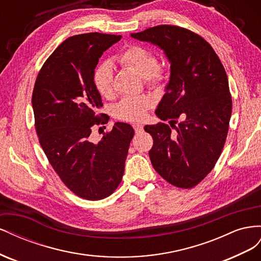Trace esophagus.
I'll use <instances>...</instances> for the list:
<instances>
[{
    "mask_svg": "<svg viewBox=\"0 0 261 261\" xmlns=\"http://www.w3.org/2000/svg\"><path fill=\"white\" fill-rule=\"evenodd\" d=\"M133 127H134V129H135L136 133H141L144 130V126L141 124H138V123L133 124Z\"/></svg>",
    "mask_w": 261,
    "mask_h": 261,
    "instance_id": "34e87169",
    "label": "esophagus"
}]
</instances>
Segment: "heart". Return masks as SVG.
<instances>
[{
	"instance_id": "obj_1",
	"label": "heart",
	"mask_w": 261,
	"mask_h": 261,
	"mask_svg": "<svg viewBox=\"0 0 261 261\" xmlns=\"http://www.w3.org/2000/svg\"><path fill=\"white\" fill-rule=\"evenodd\" d=\"M117 61L123 66L135 69L145 77L148 84L161 83L164 78L163 69L158 66L156 54L144 45H129L117 55ZM113 67L109 62L99 64L94 70L93 84L97 91L103 97L113 93ZM152 106V98L149 94L122 99L114 109V114L123 121H139L144 118L148 109Z\"/></svg>"
}]
</instances>
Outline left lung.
I'll return each instance as SVG.
<instances>
[{"mask_svg":"<svg viewBox=\"0 0 261 261\" xmlns=\"http://www.w3.org/2000/svg\"><path fill=\"white\" fill-rule=\"evenodd\" d=\"M130 36L159 46L171 64L155 114L176 130L165 123L145 126L153 138L150 160L170 184L193 188L215 168L225 144L232 114L225 69L212 46L188 29L160 25ZM178 117L184 121L175 126Z\"/></svg>","mask_w":261,"mask_h":261,"instance_id":"obj_1","label":"left lung"}]
</instances>
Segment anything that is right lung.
Here are the masks:
<instances>
[{
	"label": "right lung",
	"instance_id": "1",
	"mask_svg": "<svg viewBox=\"0 0 261 261\" xmlns=\"http://www.w3.org/2000/svg\"><path fill=\"white\" fill-rule=\"evenodd\" d=\"M122 36L89 33L69 37L44 62L33 92L35 126L43 151L61 180L75 195L100 200L120 185L134 129L117 122L98 144L93 125L103 106L93 84L101 55Z\"/></svg>",
	"mask_w": 261,
	"mask_h": 261
}]
</instances>
